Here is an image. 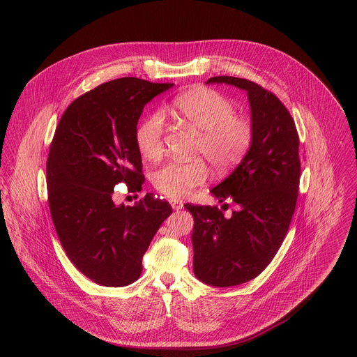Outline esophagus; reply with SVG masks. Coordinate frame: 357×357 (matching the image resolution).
Wrapping results in <instances>:
<instances>
[{
  "mask_svg": "<svg viewBox=\"0 0 357 357\" xmlns=\"http://www.w3.org/2000/svg\"><path fill=\"white\" fill-rule=\"evenodd\" d=\"M170 202H172V208H173V209H176V211H178V209H181V208H183V202H181V201H178V199H172Z\"/></svg>",
  "mask_w": 357,
  "mask_h": 357,
  "instance_id": "obj_1",
  "label": "esophagus"
}]
</instances>
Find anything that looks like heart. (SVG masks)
I'll return each mask as SVG.
<instances>
[{
    "instance_id": "heart-1",
    "label": "heart",
    "mask_w": 357,
    "mask_h": 357,
    "mask_svg": "<svg viewBox=\"0 0 357 357\" xmlns=\"http://www.w3.org/2000/svg\"><path fill=\"white\" fill-rule=\"evenodd\" d=\"M173 115L199 133L197 152L217 170L234 167L246 153L253 136L252 123L235 115L234 104L211 89H195L173 101ZM165 116L149 115L136 130V145L148 159L163 151ZM208 177L206 165L192 162H169L153 174L155 187L170 198H184Z\"/></svg>"
}]
</instances>
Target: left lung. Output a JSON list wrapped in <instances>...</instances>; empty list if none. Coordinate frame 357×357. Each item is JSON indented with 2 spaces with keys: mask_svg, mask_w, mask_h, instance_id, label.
<instances>
[{
  "mask_svg": "<svg viewBox=\"0 0 357 357\" xmlns=\"http://www.w3.org/2000/svg\"><path fill=\"white\" fill-rule=\"evenodd\" d=\"M206 84H229L248 93L253 136L234 172L211 194L232 199L231 218L215 206L185 204L194 218L191 242L195 277L213 287L239 286L259 275L286 236L300 184L298 135L281 101L253 82L220 76Z\"/></svg>",
  "mask_w": 357,
  "mask_h": 357,
  "instance_id": "1",
  "label": "left lung"
}]
</instances>
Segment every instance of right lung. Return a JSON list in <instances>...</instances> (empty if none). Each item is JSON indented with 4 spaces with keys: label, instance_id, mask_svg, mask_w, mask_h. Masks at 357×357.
<instances>
[{
    "label": "right lung",
    "instance_id": "1",
    "mask_svg": "<svg viewBox=\"0 0 357 357\" xmlns=\"http://www.w3.org/2000/svg\"><path fill=\"white\" fill-rule=\"evenodd\" d=\"M173 86L135 77L104 83L71 102L56 128L46 166L53 225L70 261L100 286L139 278L142 257L172 213L152 195L125 206L112 192L119 183L137 191L145 181L136 125L145 105Z\"/></svg>",
    "mask_w": 357,
    "mask_h": 357
}]
</instances>
